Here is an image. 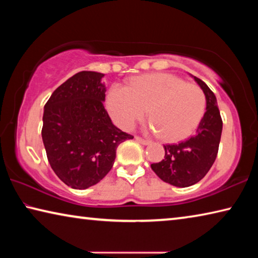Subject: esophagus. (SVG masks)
Segmentation results:
<instances>
[{
  "instance_id": "34e87169",
  "label": "esophagus",
  "mask_w": 258,
  "mask_h": 258,
  "mask_svg": "<svg viewBox=\"0 0 258 258\" xmlns=\"http://www.w3.org/2000/svg\"><path fill=\"white\" fill-rule=\"evenodd\" d=\"M135 141L139 142V143H141V145H143V146H148L150 143L149 140L142 139V138H140V137H135Z\"/></svg>"
}]
</instances>
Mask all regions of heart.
I'll return each instance as SVG.
<instances>
[{"instance_id": "b5f03b06", "label": "heart", "mask_w": 258, "mask_h": 258, "mask_svg": "<svg viewBox=\"0 0 258 258\" xmlns=\"http://www.w3.org/2000/svg\"><path fill=\"white\" fill-rule=\"evenodd\" d=\"M109 115L125 131L146 116L150 128L167 142L184 140L195 132L206 110V95L198 85L172 74H148L130 81L128 87L112 84L106 97Z\"/></svg>"}]
</instances>
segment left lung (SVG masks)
I'll use <instances>...</instances> for the list:
<instances>
[{
    "label": "left lung",
    "mask_w": 258,
    "mask_h": 258,
    "mask_svg": "<svg viewBox=\"0 0 258 258\" xmlns=\"http://www.w3.org/2000/svg\"><path fill=\"white\" fill-rule=\"evenodd\" d=\"M206 95V112L197 132L185 141L165 145L164 159L151 164L160 180L169 184L185 187L198 183L208 173L216 159L222 134V117L213 91L194 76Z\"/></svg>",
    "instance_id": "8db88e82"
}]
</instances>
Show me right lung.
<instances>
[{
    "instance_id": "1",
    "label": "right lung",
    "mask_w": 258,
    "mask_h": 258,
    "mask_svg": "<svg viewBox=\"0 0 258 258\" xmlns=\"http://www.w3.org/2000/svg\"><path fill=\"white\" fill-rule=\"evenodd\" d=\"M103 74L81 72L56 89L44 106L42 139L47 160L73 189L97 184L110 171L116 149L133 139L117 128L103 107Z\"/></svg>"
}]
</instances>
